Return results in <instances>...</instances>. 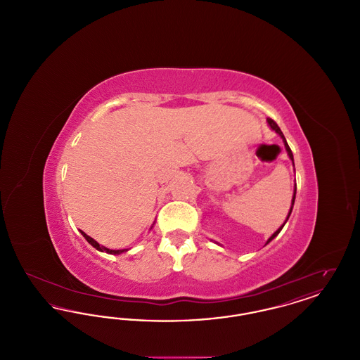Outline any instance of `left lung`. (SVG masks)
I'll use <instances>...</instances> for the list:
<instances>
[{"mask_svg": "<svg viewBox=\"0 0 360 360\" xmlns=\"http://www.w3.org/2000/svg\"><path fill=\"white\" fill-rule=\"evenodd\" d=\"M267 122H269V125H270V128L273 129V131H275L279 136L282 137V140H283V143H285V148H286V151H288V155H289V158L291 159V162H292V166H294V158H292V153H291L290 147H289V144H288V141H286V139H285V136H283V134H282V131H281V128L276 125V122H275L274 120H271V119H267ZM295 191H297V186L294 188V194H292V200H291V207H290V212H289V214H288V217H286V221L289 220V217H290L291 214V210H292V205H294V201H295ZM286 221L285 223L282 224L279 228H278V231H275L274 235L270 238V239L267 240V243L266 244H269L271 240L274 239L275 236H278V233L282 231V228H283V225L286 224Z\"/></svg>", "mask_w": 360, "mask_h": 360, "instance_id": "1", "label": "left lung"}]
</instances>
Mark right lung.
<instances>
[{"label":"right lung","instance_id":"obj_1","mask_svg":"<svg viewBox=\"0 0 360 360\" xmlns=\"http://www.w3.org/2000/svg\"><path fill=\"white\" fill-rule=\"evenodd\" d=\"M81 233H82V236L85 238L87 241H89V244H91L96 250H98V251H101V252H106V254H112V255H120L121 252H125V251H128V250H109V248H106V247H103V245H100L97 241L94 239H91L90 236H87L84 231H81Z\"/></svg>","mask_w":360,"mask_h":360}]
</instances>
